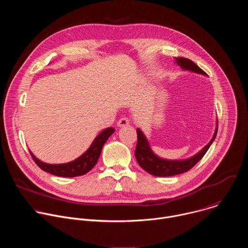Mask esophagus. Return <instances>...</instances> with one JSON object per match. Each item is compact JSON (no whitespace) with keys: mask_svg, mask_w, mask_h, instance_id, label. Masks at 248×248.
<instances>
[{"mask_svg":"<svg viewBox=\"0 0 248 248\" xmlns=\"http://www.w3.org/2000/svg\"><path fill=\"white\" fill-rule=\"evenodd\" d=\"M128 124H129V121L126 118H122L118 122V126H120V127L125 126V125H128Z\"/></svg>","mask_w":248,"mask_h":248,"instance_id":"34e87169","label":"esophagus"}]
</instances>
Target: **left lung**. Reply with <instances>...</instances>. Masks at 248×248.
I'll return each mask as SVG.
<instances>
[{
	"mask_svg": "<svg viewBox=\"0 0 248 248\" xmlns=\"http://www.w3.org/2000/svg\"><path fill=\"white\" fill-rule=\"evenodd\" d=\"M174 60L176 64L180 65L183 69L190 70L192 73L206 76V73L203 72V70L192 61L186 58H174ZM217 131L218 121L213 137L210 140V142L205 147H203L197 154L186 160H167L160 158L152 151L144 133L139 128H137V144L134 155L139 166L150 174L157 176H171L175 174H180L189 170L194 165H196L202 159V157L208 151L209 147L213 143L214 139L216 138Z\"/></svg>",
	"mask_w": 248,
	"mask_h": 248,
	"instance_id": "left-lung-1",
	"label": "left lung"
}]
</instances>
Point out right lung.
<instances>
[{
    "label": "right lung",
    "mask_w": 248,
    "mask_h": 248,
    "mask_svg": "<svg viewBox=\"0 0 248 248\" xmlns=\"http://www.w3.org/2000/svg\"><path fill=\"white\" fill-rule=\"evenodd\" d=\"M113 127H108L102 130L94 139L90 147L78 159L65 164H47L35 157L29 150L31 157L37 166L43 170L54 175L64 176V178H74L88 172L96 164L100 157L102 148L106 141L114 133Z\"/></svg>",
    "instance_id": "add662e5"
}]
</instances>
